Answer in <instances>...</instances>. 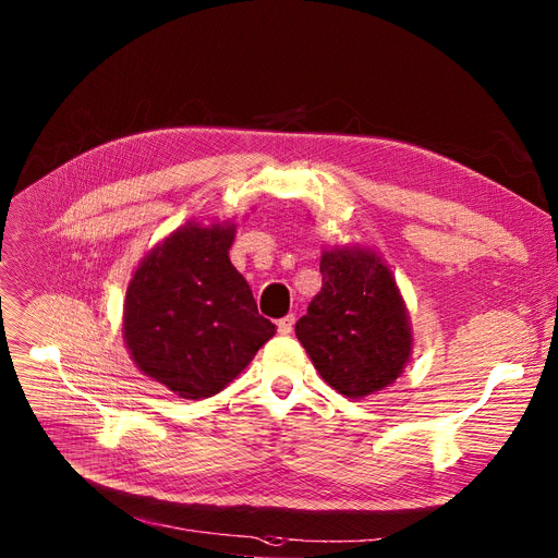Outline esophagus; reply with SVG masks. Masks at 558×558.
<instances>
[{
  "instance_id": "esophagus-1",
  "label": "esophagus",
  "mask_w": 558,
  "mask_h": 558,
  "mask_svg": "<svg viewBox=\"0 0 558 558\" xmlns=\"http://www.w3.org/2000/svg\"><path fill=\"white\" fill-rule=\"evenodd\" d=\"M277 329H279V333H281V336H290V333H292V329H294V315L290 313V315L281 317V319L277 322Z\"/></svg>"
}]
</instances>
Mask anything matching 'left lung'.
<instances>
[{
  "label": "left lung",
  "mask_w": 558,
  "mask_h": 558,
  "mask_svg": "<svg viewBox=\"0 0 558 558\" xmlns=\"http://www.w3.org/2000/svg\"><path fill=\"white\" fill-rule=\"evenodd\" d=\"M322 288L294 326L315 369L340 395L365 399L412 355V324L395 275L367 245L322 250Z\"/></svg>",
  "instance_id": "1"
}]
</instances>
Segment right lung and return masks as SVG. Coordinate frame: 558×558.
<instances>
[{
  "instance_id": "right-lung-1",
  "label": "right lung",
  "mask_w": 558,
  "mask_h": 558,
  "mask_svg": "<svg viewBox=\"0 0 558 558\" xmlns=\"http://www.w3.org/2000/svg\"><path fill=\"white\" fill-rule=\"evenodd\" d=\"M236 222L189 220L144 254L123 302L137 369L189 401L232 383L277 331L229 260Z\"/></svg>"
}]
</instances>
